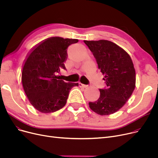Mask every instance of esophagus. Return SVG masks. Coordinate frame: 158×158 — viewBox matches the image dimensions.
Instances as JSON below:
<instances>
[{"instance_id":"34e87169","label":"esophagus","mask_w":158,"mask_h":158,"mask_svg":"<svg viewBox=\"0 0 158 158\" xmlns=\"http://www.w3.org/2000/svg\"><path fill=\"white\" fill-rule=\"evenodd\" d=\"M79 87H81V88H86V87H87L88 85H83V84H82L81 82H79Z\"/></svg>"}]
</instances>
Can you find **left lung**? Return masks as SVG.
I'll return each instance as SVG.
<instances>
[{
    "mask_svg": "<svg viewBox=\"0 0 158 158\" xmlns=\"http://www.w3.org/2000/svg\"><path fill=\"white\" fill-rule=\"evenodd\" d=\"M96 59L106 88L99 89L100 97L89 102V108L100 115H109L124 106L135 88L136 72L127 52L108 40H84Z\"/></svg>",
    "mask_w": 158,
    "mask_h": 158,
    "instance_id": "1",
    "label": "left lung"
}]
</instances>
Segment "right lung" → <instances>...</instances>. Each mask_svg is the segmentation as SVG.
<instances>
[{"instance_id":"add662e5","label":"right lung","mask_w":158,"mask_h":158,"mask_svg":"<svg viewBox=\"0 0 158 158\" xmlns=\"http://www.w3.org/2000/svg\"><path fill=\"white\" fill-rule=\"evenodd\" d=\"M77 39L51 37L33 48L25 60L22 72L24 92L31 105L38 111L53 113L63 107L69 92L78 83L66 82L57 76L65 70L69 45Z\"/></svg>"}]
</instances>
